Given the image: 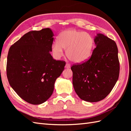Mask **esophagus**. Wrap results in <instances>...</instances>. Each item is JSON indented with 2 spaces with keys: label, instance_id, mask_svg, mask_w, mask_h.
<instances>
[{
  "label": "esophagus",
  "instance_id": "1",
  "mask_svg": "<svg viewBox=\"0 0 131 131\" xmlns=\"http://www.w3.org/2000/svg\"><path fill=\"white\" fill-rule=\"evenodd\" d=\"M70 66H71V65H70V64H69V63H66V65H65V68H70Z\"/></svg>",
  "mask_w": 131,
  "mask_h": 131
}]
</instances>
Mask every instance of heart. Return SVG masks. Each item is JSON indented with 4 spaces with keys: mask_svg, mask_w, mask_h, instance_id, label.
Returning a JSON list of instances; mask_svg holds the SVG:
<instances>
[{
    "mask_svg": "<svg viewBox=\"0 0 131 131\" xmlns=\"http://www.w3.org/2000/svg\"><path fill=\"white\" fill-rule=\"evenodd\" d=\"M94 46L92 37L88 32L76 29H69L61 32L58 42L52 47L53 54L57 58L63 55L62 48L69 60L75 63H82L91 57Z\"/></svg>",
    "mask_w": 131,
    "mask_h": 131,
    "instance_id": "heart-1",
    "label": "heart"
}]
</instances>
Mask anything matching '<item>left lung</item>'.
I'll return each instance as SVG.
<instances>
[{"mask_svg": "<svg viewBox=\"0 0 131 131\" xmlns=\"http://www.w3.org/2000/svg\"><path fill=\"white\" fill-rule=\"evenodd\" d=\"M94 42L96 47L90 58L71 67L75 91L82 100L90 102L101 101L111 92L120 71L115 41L98 34Z\"/></svg>", "mask_w": 131, "mask_h": 131, "instance_id": "left-lung-1", "label": "left lung"}]
</instances>
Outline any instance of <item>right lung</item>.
I'll list each match as a JSON object with an SVG mask.
<instances>
[{
	"label": "right lung",
	"mask_w": 131,
	"mask_h": 131,
	"mask_svg": "<svg viewBox=\"0 0 131 131\" xmlns=\"http://www.w3.org/2000/svg\"><path fill=\"white\" fill-rule=\"evenodd\" d=\"M53 37L49 28L29 31L8 51V82L17 94L29 104L46 101L53 93L56 80L64 70L65 61L54 60L49 53Z\"/></svg>",
	"instance_id": "add662e5"
}]
</instances>
